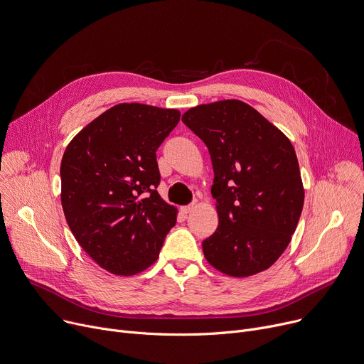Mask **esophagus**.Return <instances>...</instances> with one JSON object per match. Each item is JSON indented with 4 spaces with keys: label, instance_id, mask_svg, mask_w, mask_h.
Returning <instances> with one entry per match:
<instances>
[{
    "label": "esophagus",
    "instance_id": "34e87169",
    "mask_svg": "<svg viewBox=\"0 0 364 364\" xmlns=\"http://www.w3.org/2000/svg\"><path fill=\"white\" fill-rule=\"evenodd\" d=\"M196 206H197V203L196 202H193L191 205H188V206H183L181 208V212L184 213V215H187V213H190L191 210H194L196 209Z\"/></svg>",
    "mask_w": 364,
    "mask_h": 364
}]
</instances>
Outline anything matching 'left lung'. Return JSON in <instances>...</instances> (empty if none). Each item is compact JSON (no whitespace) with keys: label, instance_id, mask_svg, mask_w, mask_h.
<instances>
[{"label":"left lung","instance_id":"obj_1","mask_svg":"<svg viewBox=\"0 0 364 364\" xmlns=\"http://www.w3.org/2000/svg\"><path fill=\"white\" fill-rule=\"evenodd\" d=\"M181 120L208 146L219 225L203 241L212 267L230 277L270 269L299 222L305 188L289 138L230 98L188 109Z\"/></svg>","mask_w":364,"mask_h":364}]
</instances>
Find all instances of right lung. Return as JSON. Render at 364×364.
Returning <instances> with one entry per match:
<instances>
[{
	"instance_id": "add662e5",
	"label": "right lung",
	"mask_w": 364,
	"mask_h": 364,
	"mask_svg": "<svg viewBox=\"0 0 364 364\" xmlns=\"http://www.w3.org/2000/svg\"><path fill=\"white\" fill-rule=\"evenodd\" d=\"M176 109L120 103L81 129L60 162V202L82 250L109 273L134 276L158 259L177 208L156 186V149Z\"/></svg>"
}]
</instances>
